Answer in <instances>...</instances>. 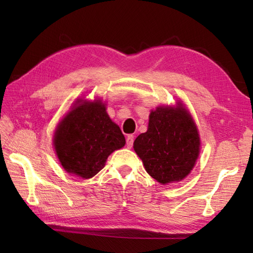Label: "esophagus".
<instances>
[{"instance_id": "1", "label": "esophagus", "mask_w": 253, "mask_h": 253, "mask_svg": "<svg viewBox=\"0 0 253 253\" xmlns=\"http://www.w3.org/2000/svg\"><path fill=\"white\" fill-rule=\"evenodd\" d=\"M126 144L128 148L132 147V144H134V135H128L126 138Z\"/></svg>"}]
</instances>
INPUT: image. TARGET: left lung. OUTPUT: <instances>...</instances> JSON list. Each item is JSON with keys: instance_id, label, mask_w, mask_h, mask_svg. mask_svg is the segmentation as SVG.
<instances>
[{"instance_id": "1", "label": "left lung", "mask_w": 253, "mask_h": 253, "mask_svg": "<svg viewBox=\"0 0 253 253\" xmlns=\"http://www.w3.org/2000/svg\"><path fill=\"white\" fill-rule=\"evenodd\" d=\"M134 149L157 182H178L190 174L198 160L199 132L182 105L158 107L149 115L147 131L135 139Z\"/></svg>"}]
</instances>
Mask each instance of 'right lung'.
Wrapping results in <instances>:
<instances>
[{
	"label": "right lung",
	"instance_id": "1",
	"mask_svg": "<svg viewBox=\"0 0 253 253\" xmlns=\"http://www.w3.org/2000/svg\"><path fill=\"white\" fill-rule=\"evenodd\" d=\"M126 140L111 122L100 100H79L54 134V149L68 173L90 178L104 169L107 158Z\"/></svg>",
	"mask_w": 253,
	"mask_h": 253
}]
</instances>
